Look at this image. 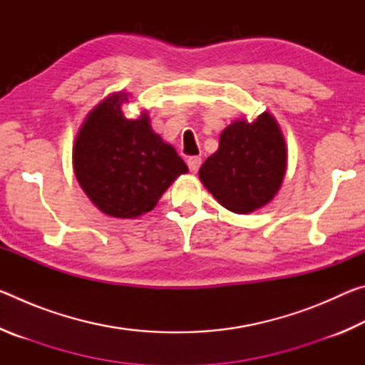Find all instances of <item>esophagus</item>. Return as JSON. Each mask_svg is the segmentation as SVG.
Returning <instances> with one entry per match:
<instances>
[{"label": "esophagus", "mask_w": 365, "mask_h": 365, "mask_svg": "<svg viewBox=\"0 0 365 365\" xmlns=\"http://www.w3.org/2000/svg\"><path fill=\"white\" fill-rule=\"evenodd\" d=\"M187 164H188V168H190V170L193 172V174H196L197 172V169L201 168V158H197V156H191V158H188V160H187Z\"/></svg>", "instance_id": "34e87169"}]
</instances>
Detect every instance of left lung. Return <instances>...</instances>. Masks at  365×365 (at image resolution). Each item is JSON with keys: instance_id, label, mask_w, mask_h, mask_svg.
Segmentation results:
<instances>
[{"instance_id": "8db88e82", "label": "left lung", "mask_w": 365, "mask_h": 365, "mask_svg": "<svg viewBox=\"0 0 365 365\" xmlns=\"http://www.w3.org/2000/svg\"><path fill=\"white\" fill-rule=\"evenodd\" d=\"M285 170V138L274 117L264 113L222 132L219 150L201 165L200 178L228 211L248 214L275 196Z\"/></svg>"}]
</instances>
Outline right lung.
<instances>
[{"label": "right lung", "instance_id": "add662e5", "mask_svg": "<svg viewBox=\"0 0 365 365\" xmlns=\"http://www.w3.org/2000/svg\"><path fill=\"white\" fill-rule=\"evenodd\" d=\"M122 96H109L86 117L73 145V170L104 214L132 219L150 212L188 168L153 132L148 114L137 120L122 114Z\"/></svg>", "mask_w": 365, "mask_h": 365}]
</instances>
